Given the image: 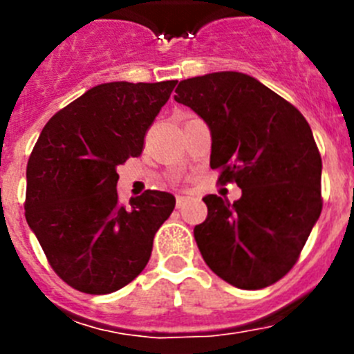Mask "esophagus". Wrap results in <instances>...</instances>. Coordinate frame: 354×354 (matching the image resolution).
I'll use <instances>...</instances> for the list:
<instances>
[{
	"mask_svg": "<svg viewBox=\"0 0 354 354\" xmlns=\"http://www.w3.org/2000/svg\"><path fill=\"white\" fill-rule=\"evenodd\" d=\"M175 204H177V209L183 207V205L186 204V196H183V195L177 196V200H175Z\"/></svg>",
	"mask_w": 354,
	"mask_h": 354,
	"instance_id": "1",
	"label": "esophagus"
}]
</instances>
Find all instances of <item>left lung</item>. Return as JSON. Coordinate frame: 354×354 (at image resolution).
Listing matches in <instances>:
<instances>
[{"instance_id":"8db88e82","label":"left lung","mask_w":354,"mask_h":354,"mask_svg":"<svg viewBox=\"0 0 354 354\" xmlns=\"http://www.w3.org/2000/svg\"><path fill=\"white\" fill-rule=\"evenodd\" d=\"M175 101L211 131V168L239 200L204 196L193 234L205 264L239 289H262L290 271L319 220L321 154L308 122L283 97L243 72L180 81Z\"/></svg>"}]
</instances>
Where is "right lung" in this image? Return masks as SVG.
I'll use <instances>...</instances> for the list:
<instances>
[{
	"label": "right lung",
	"instance_id": "obj_1",
	"mask_svg": "<svg viewBox=\"0 0 354 354\" xmlns=\"http://www.w3.org/2000/svg\"><path fill=\"white\" fill-rule=\"evenodd\" d=\"M177 81L97 84L53 115L26 168V221L55 273L86 294L138 277L175 196L149 189L118 204L117 167L143 138Z\"/></svg>",
	"mask_w": 354,
	"mask_h": 354
}]
</instances>
